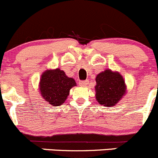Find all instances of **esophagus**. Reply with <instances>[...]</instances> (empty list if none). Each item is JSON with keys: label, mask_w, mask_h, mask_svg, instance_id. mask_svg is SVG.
I'll use <instances>...</instances> for the list:
<instances>
[{"label": "esophagus", "mask_w": 158, "mask_h": 158, "mask_svg": "<svg viewBox=\"0 0 158 158\" xmlns=\"http://www.w3.org/2000/svg\"><path fill=\"white\" fill-rule=\"evenodd\" d=\"M89 84V80H85V81H79V85L81 86H87V85Z\"/></svg>", "instance_id": "obj_1"}]
</instances>
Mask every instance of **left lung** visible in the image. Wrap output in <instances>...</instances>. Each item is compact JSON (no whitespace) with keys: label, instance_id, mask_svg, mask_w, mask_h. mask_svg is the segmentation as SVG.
<instances>
[{"label":"left lung","instance_id":"1","mask_svg":"<svg viewBox=\"0 0 158 158\" xmlns=\"http://www.w3.org/2000/svg\"><path fill=\"white\" fill-rule=\"evenodd\" d=\"M95 81V98L101 105L114 106L125 93V83L118 72L106 69L97 75Z\"/></svg>","mask_w":158,"mask_h":158}]
</instances>
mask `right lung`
Here are the masks:
<instances>
[{"label": "right lung", "instance_id": "1", "mask_svg": "<svg viewBox=\"0 0 158 158\" xmlns=\"http://www.w3.org/2000/svg\"><path fill=\"white\" fill-rule=\"evenodd\" d=\"M76 86L73 78L68 77L59 69H49L44 72L40 81L41 96L55 106L63 104L69 95L72 87Z\"/></svg>", "mask_w": 158, "mask_h": 158}]
</instances>
